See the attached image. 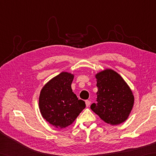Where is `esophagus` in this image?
Masks as SVG:
<instances>
[{
	"label": "esophagus",
	"mask_w": 156,
	"mask_h": 156,
	"mask_svg": "<svg viewBox=\"0 0 156 156\" xmlns=\"http://www.w3.org/2000/svg\"><path fill=\"white\" fill-rule=\"evenodd\" d=\"M85 102H86V105H87V107H89V106H90V101H88V100H87L85 101Z\"/></svg>",
	"instance_id": "esophagus-1"
}]
</instances>
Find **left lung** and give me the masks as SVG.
<instances>
[{"instance_id": "1", "label": "left lung", "mask_w": 156, "mask_h": 156, "mask_svg": "<svg viewBox=\"0 0 156 156\" xmlns=\"http://www.w3.org/2000/svg\"><path fill=\"white\" fill-rule=\"evenodd\" d=\"M97 103L90 108L107 123L115 125L126 121L132 110L134 97L127 83L112 69L98 73Z\"/></svg>"}]
</instances>
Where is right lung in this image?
Wrapping results in <instances>:
<instances>
[{
  "label": "right lung",
  "mask_w": 156,
  "mask_h": 156,
  "mask_svg": "<svg viewBox=\"0 0 156 156\" xmlns=\"http://www.w3.org/2000/svg\"><path fill=\"white\" fill-rule=\"evenodd\" d=\"M74 76L62 72L46 84L41 91L39 105L46 121L58 128L71 125L86 107L85 102L78 100L72 92Z\"/></svg>",
  "instance_id": "1"
}]
</instances>
